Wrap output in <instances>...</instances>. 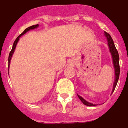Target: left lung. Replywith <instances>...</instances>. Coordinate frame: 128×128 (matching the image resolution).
<instances>
[{
	"label": "left lung",
	"instance_id": "1",
	"mask_svg": "<svg viewBox=\"0 0 128 128\" xmlns=\"http://www.w3.org/2000/svg\"><path fill=\"white\" fill-rule=\"evenodd\" d=\"M105 36L107 38V40L108 42V46H109V49H110V53L112 54V60H113V63H114V69H115V80H114V86H113V90H112V93L114 91L115 88H116V85H117L118 81V78L120 76V63H119V55H118V52L117 51V49L115 47L114 45V41L112 40V37L110 36V35L107 32H105ZM78 98L80 99L81 102L83 103L84 105L88 106H95V104H92L91 103L88 102L87 101H86L85 100H84L80 96L78 95Z\"/></svg>",
	"mask_w": 128,
	"mask_h": 128
}]
</instances>
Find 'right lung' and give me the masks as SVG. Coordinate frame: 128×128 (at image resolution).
<instances>
[{"label":"right lung","instance_id":"add662e5","mask_svg":"<svg viewBox=\"0 0 128 128\" xmlns=\"http://www.w3.org/2000/svg\"><path fill=\"white\" fill-rule=\"evenodd\" d=\"M38 24H36V25H33V26H30V27L27 28L26 29L24 30V31L22 32L20 35H19L18 36V38L16 39V40L14 41V44H13V46H12V50H11L10 52V54H9V56H8V70L9 69V65H10V60H11V58H12V54H13V53H14V50H15V48H16V44H17V43H18V40H19V38H20V37H21V36H22L23 34H24L25 33H26L28 31H29V30H32V29H34V28H36L38 27Z\"/></svg>","mask_w":128,"mask_h":128}]
</instances>
